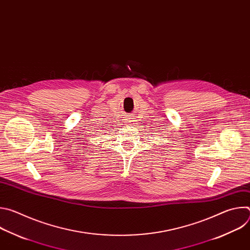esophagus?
Listing matches in <instances>:
<instances>
[{"instance_id": "34e87169", "label": "esophagus", "mask_w": 250, "mask_h": 250, "mask_svg": "<svg viewBox=\"0 0 250 250\" xmlns=\"http://www.w3.org/2000/svg\"><path fill=\"white\" fill-rule=\"evenodd\" d=\"M126 121H127L126 123H130V121H129V120H126Z\"/></svg>"}]
</instances>
